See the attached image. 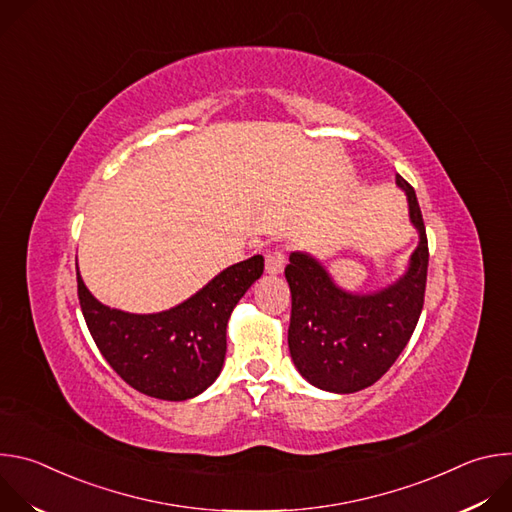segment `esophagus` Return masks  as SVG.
<instances>
[{
    "mask_svg": "<svg viewBox=\"0 0 512 512\" xmlns=\"http://www.w3.org/2000/svg\"><path fill=\"white\" fill-rule=\"evenodd\" d=\"M285 267V251L283 247H273L265 253V271L271 275L281 273Z\"/></svg>",
    "mask_w": 512,
    "mask_h": 512,
    "instance_id": "obj_1",
    "label": "esophagus"
}]
</instances>
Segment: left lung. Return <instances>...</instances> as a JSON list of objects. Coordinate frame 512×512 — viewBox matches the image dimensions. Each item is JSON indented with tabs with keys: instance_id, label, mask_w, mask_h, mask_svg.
I'll list each match as a JSON object with an SVG mask.
<instances>
[{
	"instance_id": "1",
	"label": "left lung",
	"mask_w": 512,
	"mask_h": 512,
	"mask_svg": "<svg viewBox=\"0 0 512 512\" xmlns=\"http://www.w3.org/2000/svg\"><path fill=\"white\" fill-rule=\"evenodd\" d=\"M409 200L419 245L407 273L373 296L338 289L310 255L291 253L285 279L291 291L287 344L298 371L312 385L354 393L377 383L407 346L423 310L429 247L413 186L397 174Z\"/></svg>"
}]
</instances>
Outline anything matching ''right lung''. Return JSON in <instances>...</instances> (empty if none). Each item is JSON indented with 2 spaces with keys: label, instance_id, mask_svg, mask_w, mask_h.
Listing matches in <instances>:
<instances>
[{
  "label": "right lung",
  "instance_id": "1",
  "mask_svg": "<svg viewBox=\"0 0 512 512\" xmlns=\"http://www.w3.org/2000/svg\"><path fill=\"white\" fill-rule=\"evenodd\" d=\"M263 267V257L253 255L218 273L184 304L148 316L103 306L77 267L79 302L97 348L129 387L156 399L184 401L221 373L227 322Z\"/></svg>",
  "mask_w": 512,
  "mask_h": 512
}]
</instances>
